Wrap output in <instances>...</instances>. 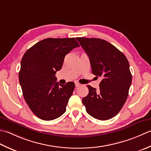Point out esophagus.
<instances>
[{"label":"esophagus","instance_id":"obj_1","mask_svg":"<svg viewBox=\"0 0 151 151\" xmlns=\"http://www.w3.org/2000/svg\"><path fill=\"white\" fill-rule=\"evenodd\" d=\"M75 85H76V87H79L80 85H81V84H80L79 83H78V82H76L75 83Z\"/></svg>","mask_w":151,"mask_h":151}]
</instances>
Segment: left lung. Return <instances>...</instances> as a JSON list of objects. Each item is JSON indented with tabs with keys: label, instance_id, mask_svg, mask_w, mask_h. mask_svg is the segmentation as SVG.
<instances>
[{
	"label": "left lung",
	"instance_id": "obj_1",
	"mask_svg": "<svg viewBox=\"0 0 151 151\" xmlns=\"http://www.w3.org/2000/svg\"><path fill=\"white\" fill-rule=\"evenodd\" d=\"M89 57L92 73L102 78L100 91L87 85L83 98L86 111L93 117L106 121L121 111L132 83L128 60L114 45L100 38H76Z\"/></svg>",
	"mask_w": 151,
	"mask_h": 151
}]
</instances>
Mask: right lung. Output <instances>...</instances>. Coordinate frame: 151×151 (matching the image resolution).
Segmentation results:
<instances>
[{"label":"right lung","instance_id":"1","mask_svg":"<svg viewBox=\"0 0 151 151\" xmlns=\"http://www.w3.org/2000/svg\"><path fill=\"white\" fill-rule=\"evenodd\" d=\"M77 47L79 45L74 38H49L36 43L24 54L19 83L27 105L38 118L51 121L66 111L75 84L58 83L55 73L62 68L66 55Z\"/></svg>","mask_w":151,"mask_h":151}]
</instances>
